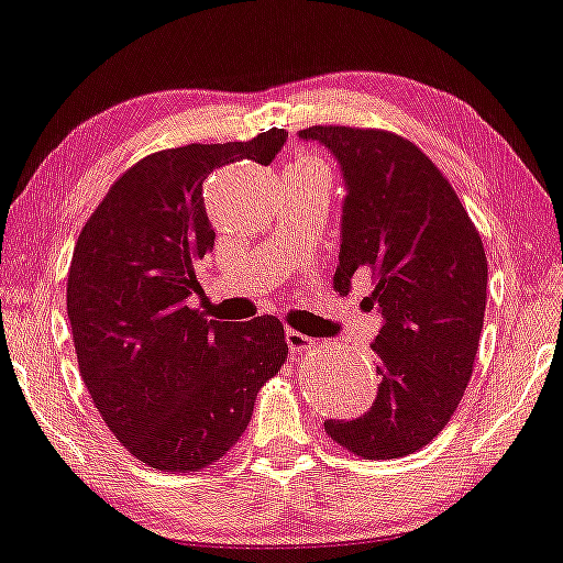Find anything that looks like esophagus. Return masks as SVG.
<instances>
[{
	"label": "esophagus",
	"mask_w": 563,
	"mask_h": 563,
	"mask_svg": "<svg viewBox=\"0 0 563 563\" xmlns=\"http://www.w3.org/2000/svg\"><path fill=\"white\" fill-rule=\"evenodd\" d=\"M286 345H289L294 353H303V350L313 347V338L294 331V328H286Z\"/></svg>",
	"instance_id": "34e87169"
}]
</instances>
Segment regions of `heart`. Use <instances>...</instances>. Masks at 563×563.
<instances>
[{"label":"heart","instance_id":"1","mask_svg":"<svg viewBox=\"0 0 563 563\" xmlns=\"http://www.w3.org/2000/svg\"><path fill=\"white\" fill-rule=\"evenodd\" d=\"M291 166H323V164L311 154H301V156H296V162Z\"/></svg>","mask_w":563,"mask_h":563}]
</instances>
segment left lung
<instances>
[{
    "mask_svg": "<svg viewBox=\"0 0 563 563\" xmlns=\"http://www.w3.org/2000/svg\"><path fill=\"white\" fill-rule=\"evenodd\" d=\"M299 140L323 144L345 184L335 289L369 272L365 303L382 316L375 405L323 427L363 459H401L439 437L473 375L487 299L483 242L446 176L411 142L357 126H309Z\"/></svg>",
    "mask_w": 563,
    "mask_h": 563,
    "instance_id": "left-lung-1",
    "label": "left lung"
}]
</instances>
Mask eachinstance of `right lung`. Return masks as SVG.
<instances>
[{"instance_id":"1","label":"right lung","mask_w":563,"mask_h":563,"mask_svg":"<svg viewBox=\"0 0 563 563\" xmlns=\"http://www.w3.org/2000/svg\"><path fill=\"white\" fill-rule=\"evenodd\" d=\"M289 132L188 144L136 162L85 222L68 272V318L85 387L117 441L156 471H200L247 429L286 347L274 316L208 321L190 309L216 232L203 184L232 162L269 166Z\"/></svg>"}]
</instances>
